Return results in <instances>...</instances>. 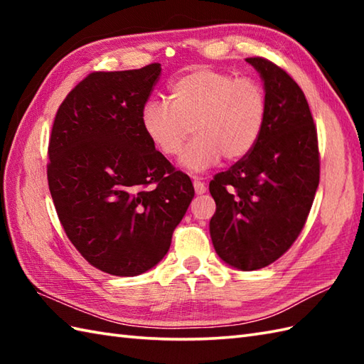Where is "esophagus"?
<instances>
[{
    "label": "esophagus",
    "mask_w": 364,
    "mask_h": 364,
    "mask_svg": "<svg viewBox=\"0 0 364 364\" xmlns=\"http://www.w3.org/2000/svg\"><path fill=\"white\" fill-rule=\"evenodd\" d=\"M194 189H196V194L202 196L206 192V184L200 180V178H194Z\"/></svg>",
    "instance_id": "34e87169"
}]
</instances>
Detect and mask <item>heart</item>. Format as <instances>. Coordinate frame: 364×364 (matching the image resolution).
Returning <instances> with one entry per match:
<instances>
[{
    "label": "heart",
    "instance_id": "obj_1",
    "mask_svg": "<svg viewBox=\"0 0 364 364\" xmlns=\"http://www.w3.org/2000/svg\"><path fill=\"white\" fill-rule=\"evenodd\" d=\"M168 100L151 98L141 109V127L151 145L167 158L181 151L191 129L196 137L180 162L191 172L249 154L267 117V98L253 78L211 67H194L168 84Z\"/></svg>",
    "mask_w": 364,
    "mask_h": 364
}]
</instances>
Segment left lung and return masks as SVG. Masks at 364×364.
Segmentation results:
<instances>
[{"mask_svg": "<svg viewBox=\"0 0 364 364\" xmlns=\"http://www.w3.org/2000/svg\"><path fill=\"white\" fill-rule=\"evenodd\" d=\"M245 60L264 81L267 117L253 150L210 183V233L227 264L257 270L280 258L304 230L319 186V146L299 84L264 58Z\"/></svg>", "mask_w": 364, "mask_h": 364, "instance_id": "left-lung-1", "label": "left lung"}]
</instances>
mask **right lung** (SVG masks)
Wrapping results in <instances>:
<instances>
[{
    "mask_svg": "<svg viewBox=\"0 0 364 364\" xmlns=\"http://www.w3.org/2000/svg\"><path fill=\"white\" fill-rule=\"evenodd\" d=\"M159 75L158 63L90 73L53 123L46 175L58 218L84 259L111 275L156 266L196 194L141 127Z\"/></svg>",
    "mask_w": 364,
    "mask_h": 364,
    "instance_id": "add662e5",
    "label": "right lung"
}]
</instances>
